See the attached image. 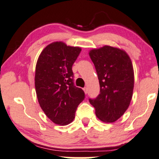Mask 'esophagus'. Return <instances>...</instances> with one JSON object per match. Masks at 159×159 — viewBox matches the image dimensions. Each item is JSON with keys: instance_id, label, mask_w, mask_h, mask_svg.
<instances>
[{"instance_id": "obj_1", "label": "esophagus", "mask_w": 159, "mask_h": 159, "mask_svg": "<svg viewBox=\"0 0 159 159\" xmlns=\"http://www.w3.org/2000/svg\"><path fill=\"white\" fill-rule=\"evenodd\" d=\"M83 89H84V92H85V94H87V91H88V90H87V87H84Z\"/></svg>"}]
</instances>
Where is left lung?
I'll list each match as a JSON object with an SVG mask.
<instances>
[{
	"mask_svg": "<svg viewBox=\"0 0 159 159\" xmlns=\"http://www.w3.org/2000/svg\"><path fill=\"white\" fill-rule=\"evenodd\" d=\"M100 84V94L89 103L103 122H114L128 109L133 95L134 68L125 51L105 45L89 51Z\"/></svg>",
	"mask_w": 159,
	"mask_h": 159,
	"instance_id": "8db88e82",
	"label": "left lung"
}]
</instances>
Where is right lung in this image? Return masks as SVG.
Wrapping results in <instances>:
<instances>
[{"mask_svg":"<svg viewBox=\"0 0 159 159\" xmlns=\"http://www.w3.org/2000/svg\"><path fill=\"white\" fill-rule=\"evenodd\" d=\"M81 49L55 42L40 53L35 70V89L39 106L46 116L60 125L73 122L78 106L85 98L74 85V62Z\"/></svg>","mask_w":159,"mask_h":159,"instance_id":"right-lung-1","label":"right lung"}]
</instances>
